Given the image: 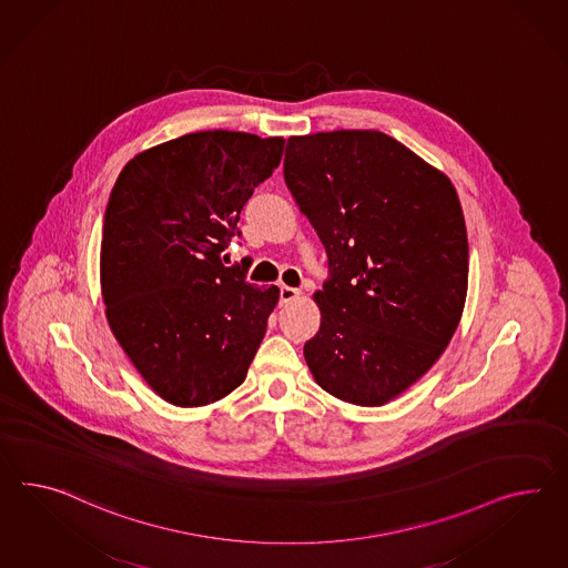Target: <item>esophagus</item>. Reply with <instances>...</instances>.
<instances>
[{"label": "esophagus", "instance_id": "esophagus-1", "mask_svg": "<svg viewBox=\"0 0 568 568\" xmlns=\"http://www.w3.org/2000/svg\"><path fill=\"white\" fill-rule=\"evenodd\" d=\"M298 294H301L298 288H292V286H282V288H280V303H282V305H286V303H291V301H294V298H298Z\"/></svg>", "mask_w": 568, "mask_h": 568}]
</instances>
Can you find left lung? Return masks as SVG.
<instances>
[{
    "instance_id": "left-lung-1",
    "label": "left lung",
    "mask_w": 568,
    "mask_h": 568,
    "mask_svg": "<svg viewBox=\"0 0 568 568\" xmlns=\"http://www.w3.org/2000/svg\"><path fill=\"white\" fill-rule=\"evenodd\" d=\"M284 181L329 263L306 364L337 399L383 406L437 363L462 320L469 251L459 197L375 130L292 135Z\"/></svg>"
}]
</instances>
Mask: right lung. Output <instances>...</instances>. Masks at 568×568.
I'll return each mask as SVG.
<instances>
[{"mask_svg":"<svg viewBox=\"0 0 568 568\" xmlns=\"http://www.w3.org/2000/svg\"><path fill=\"white\" fill-rule=\"evenodd\" d=\"M284 138L197 131L125 164L102 224L101 286L111 332L169 404L207 406L236 389L262 344L276 286L247 282L222 251L239 214L282 161Z\"/></svg>","mask_w":568,"mask_h":568,"instance_id":"add662e5","label":"right lung"}]
</instances>
